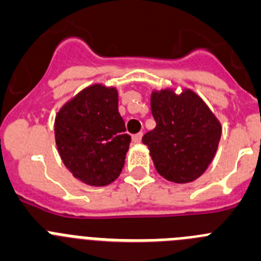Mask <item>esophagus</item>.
<instances>
[{
	"mask_svg": "<svg viewBox=\"0 0 261 261\" xmlns=\"http://www.w3.org/2000/svg\"><path fill=\"white\" fill-rule=\"evenodd\" d=\"M142 136H143V133H138V134H135V135H133V142L140 143V140H142Z\"/></svg>",
	"mask_w": 261,
	"mask_h": 261,
	"instance_id": "34e87169",
	"label": "esophagus"
}]
</instances>
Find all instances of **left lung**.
I'll use <instances>...</instances> for the list:
<instances>
[{
  "label": "left lung",
  "mask_w": 261,
  "mask_h": 261,
  "mask_svg": "<svg viewBox=\"0 0 261 261\" xmlns=\"http://www.w3.org/2000/svg\"><path fill=\"white\" fill-rule=\"evenodd\" d=\"M156 127L143 136L154 168L165 179L189 183L212 163L221 138V123L194 91L177 95L166 88L151 95Z\"/></svg>",
  "instance_id": "8db88e82"
}]
</instances>
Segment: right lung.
Instances as JSON below:
<instances>
[{"instance_id":"1","label":"right lung","mask_w":261,"mask_h":261,"mask_svg":"<svg viewBox=\"0 0 261 261\" xmlns=\"http://www.w3.org/2000/svg\"><path fill=\"white\" fill-rule=\"evenodd\" d=\"M56 144L63 164L90 186H107L125 165L131 136L118 112V91L92 84L60 109Z\"/></svg>"}]
</instances>
